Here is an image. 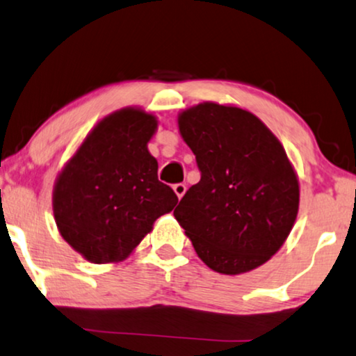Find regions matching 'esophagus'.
<instances>
[{
  "label": "esophagus",
  "instance_id": "34e87169",
  "mask_svg": "<svg viewBox=\"0 0 356 356\" xmlns=\"http://www.w3.org/2000/svg\"><path fill=\"white\" fill-rule=\"evenodd\" d=\"M186 191H187L186 184L179 182V184H175V186H174V192H175V195H177L179 198L184 197V193H186Z\"/></svg>",
  "mask_w": 356,
  "mask_h": 356
}]
</instances>
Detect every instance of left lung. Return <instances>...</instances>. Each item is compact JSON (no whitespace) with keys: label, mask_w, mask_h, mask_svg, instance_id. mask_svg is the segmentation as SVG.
Wrapping results in <instances>:
<instances>
[{"label":"left lung","mask_w":356,"mask_h":356,"mask_svg":"<svg viewBox=\"0 0 356 356\" xmlns=\"http://www.w3.org/2000/svg\"><path fill=\"white\" fill-rule=\"evenodd\" d=\"M200 182L174 210L195 252L215 272L238 275L267 262L290 234L300 205L295 170L257 117L203 102L179 115Z\"/></svg>","instance_id":"1"}]
</instances>
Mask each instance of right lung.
<instances>
[{
	"label": "right lung",
	"mask_w": 356,
	"mask_h": 356,
	"mask_svg": "<svg viewBox=\"0 0 356 356\" xmlns=\"http://www.w3.org/2000/svg\"><path fill=\"white\" fill-rule=\"evenodd\" d=\"M158 122L138 108L104 118L61 170L54 191L60 234L92 264L123 260L179 202L158 181L148 141Z\"/></svg>",
	"instance_id": "obj_1"
}]
</instances>
